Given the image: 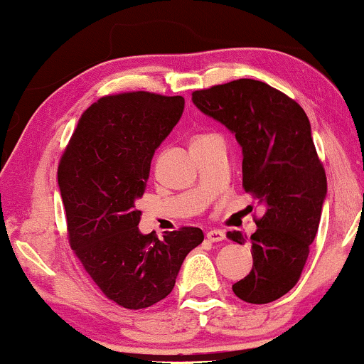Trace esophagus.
<instances>
[{"label": "esophagus", "mask_w": 364, "mask_h": 364, "mask_svg": "<svg viewBox=\"0 0 364 364\" xmlns=\"http://www.w3.org/2000/svg\"><path fill=\"white\" fill-rule=\"evenodd\" d=\"M205 236L210 243H219V241L225 240V232L220 231V229H212V231H207Z\"/></svg>", "instance_id": "1"}]
</instances>
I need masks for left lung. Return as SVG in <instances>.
Returning a JSON list of instances; mask_svg holds the SVG:
<instances>
[{"instance_id":"1","label":"left lung","mask_w":364,"mask_h":364,"mask_svg":"<svg viewBox=\"0 0 364 364\" xmlns=\"http://www.w3.org/2000/svg\"><path fill=\"white\" fill-rule=\"evenodd\" d=\"M191 101L235 133L243 152L245 190L265 207L250 237L253 267L232 291L246 303L275 301L299 281L327 196L310 119L298 102L252 78L195 90ZM228 236L246 243L240 231Z\"/></svg>"}]
</instances>
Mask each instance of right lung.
<instances>
[{"label":"right lung","instance_id":"right-lung-1","mask_svg":"<svg viewBox=\"0 0 364 364\" xmlns=\"http://www.w3.org/2000/svg\"><path fill=\"white\" fill-rule=\"evenodd\" d=\"M185 109L181 95L127 92L82 114L58 168L70 245L111 301L141 310L173 291L183 260L203 241L198 228L141 235L136 200L154 152Z\"/></svg>","mask_w":364,"mask_h":364}]
</instances>
